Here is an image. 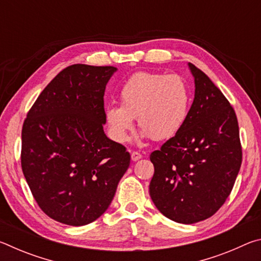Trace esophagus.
Returning <instances> with one entry per match:
<instances>
[{
	"mask_svg": "<svg viewBox=\"0 0 261 261\" xmlns=\"http://www.w3.org/2000/svg\"><path fill=\"white\" fill-rule=\"evenodd\" d=\"M141 158H143V155H141V154H140L139 152L134 151V152L131 153V160H132V161H138V160H140Z\"/></svg>",
	"mask_w": 261,
	"mask_h": 261,
	"instance_id": "esophagus-1",
	"label": "esophagus"
}]
</instances>
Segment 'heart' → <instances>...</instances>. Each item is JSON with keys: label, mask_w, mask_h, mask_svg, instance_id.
I'll return each instance as SVG.
<instances>
[{"label": "heart", "mask_w": 261, "mask_h": 261, "mask_svg": "<svg viewBox=\"0 0 261 261\" xmlns=\"http://www.w3.org/2000/svg\"><path fill=\"white\" fill-rule=\"evenodd\" d=\"M120 100L121 106L109 105L105 109L115 140L125 143L135 118L143 129V138L165 140L183 127L191 106V92L178 74L137 72L123 84Z\"/></svg>", "instance_id": "heart-1"}]
</instances>
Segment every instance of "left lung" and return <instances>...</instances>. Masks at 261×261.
<instances>
[{
  "label": "left lung",
  "instance_id": "obj_1",
  "mask_svg": "<svg viewBox=\"0 0 261 261\" xmlns=\"http://www.w3.org/2000/svg\"><path fill=\"white\" fill-rule=\"evenodd\" d=\"M194 99L184 125L149 159V194L166 218L191 224L211 218L230 194L242 165L235 110L214 83L189 63Z\"/></svg>",
  "mask_w": 261,
  "mask_h": 261
}]
</instances>
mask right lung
<instances>
[{"label": "right lung", "instance_id": "add662e5", "mask_svg": "<svg viewBox=\"0 0 261 261\" xmlns=\"http://www.w3.org/2000/svg\"><path fill=\"white\" fill-rule=\"evenodd\" d=\"M114 67L73 64L45 87L21 130V169L49 218L85 226L102 215L130 166L123 145L109 139L103 95Z\"/></svg>", "mask_w": 261, "mask_h": 261}]
</instances>
